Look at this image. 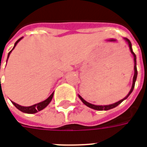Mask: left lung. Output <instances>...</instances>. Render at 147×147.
Wrapping results in <instances>:
<instances>
[{"label":"left lung","instance_id":"1","mask_svg":"<svg viewBox=\"0 0 147 147\" xmlns=\"http://www.w3.org/2000/svg\"><path fill=\"white\" fill-rule=\"evenodd\" d=\"M127 43H128V45H129V48H130V50H131V53H132L133 56H134V62H135V66H134V70H135V74H134V77H133V83H132V86H131V89L130 90V92L128 93V94L122 100H120L119 102H116V103H114V104H112V105H93V104H90L89 102H86L84 99L81 97V96L79 95L80 97V98L81 99V101L86 105V106H88L90 108L93 109H96V110H109V109H111L113 108H115V107H117V105H120L121 102H123V100H125V99L128 97V96L131 94V93L132 92L133 90H134V87H135V83H136V78H137V74H138V71H137V67H136V54L134 53V52L132 51V48H131V43L130 42L129 40L127 38H125Z\"/></svg>","mask_w":147,"mask_h":147}]
</instances>
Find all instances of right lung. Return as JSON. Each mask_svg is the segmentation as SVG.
Instances as JSON below:
<instances>
[{
    "mask_svg": "<svg viewBox=\"0 0 147 147\" xmlns=\"http://www.w3.org/2000/svg\"><path fill=\"white\" fill-rule=\"evenodd\" d=\"M22 38H20V39H18L17 41L16 42V43H15V45L14 47H13V49L16 47V44H17L18 42L20 41V39ZM12 49H11V51L8 53V57H9V55H10V53H11V52L12 51ZM53 93L48 98L46 99V100H45V101H43V102H39V103H38V104H35V105H31V106H28V107H25V106H21V105H18V104H16V103H15V102H12V104L16 107V108L19 109V110H20L21 112H23V113H37V112H38V111H41L43 109H45L47 105L49 104V102H51L52 98H53Z\"/></svg>",
    "mask_w": 147,
    "mask_h": 147,
    "instance_id": "obj_1",
    "label": "right lung"
}]
</instances>
